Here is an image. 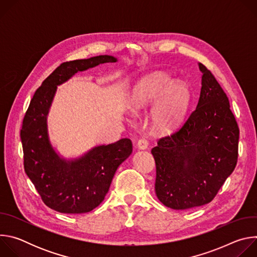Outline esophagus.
<instances>
[{
    "label": "esophagus",
    "instance_id": "esophagus-1",
    "mask_svg": "<svg viewBox=\"0 0 257 257\" xmlns=\"http://www.w3.org/2000/svg\"><path fill=\"white\" fill-rule=\"evenodd\" d=\"M148 146H149V141L146 140V139L141 138V139L138 140V142H137V149L138 150L144 151V150L148 149Z\"/></svg>",
    "mask_w": 257,
    "mask_h": 257
}]
</instances>
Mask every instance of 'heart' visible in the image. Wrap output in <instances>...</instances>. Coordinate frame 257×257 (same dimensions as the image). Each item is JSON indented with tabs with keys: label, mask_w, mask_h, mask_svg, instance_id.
Segmentation results:
<instances>
[{
	"label": "heart",
	"mask_w": 257,
	"mask_h": 257,
	"mask_svg": "<svg viewBox=\"0 0 257 257\" xmlns=\"http://www.w3.org/2000/svg\"><path fill=\"white\" fill-rule=\"evenodd\" d=\"M191 101V90L183 81L165 72H155L141 78L135 85L130 105L135 113L152 107V128L158 134L173 131L184 118Z\"/></svg>",
	"instance_id": "obj_1"
}]
</instances>
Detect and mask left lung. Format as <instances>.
<instances>
[{"instance_id":"left-lung-1","label":"left lung","mask_w":257,"mask_h":257,"mask_svg":"<svg viewBox=\"0 0 257 257\" xmlns=\"http://www.w3.org/2000/svg\"><path fill=\"white\" fill-rule=\"evenodd\" d=\"M202 73L196 107L182 127L152 150L156 161V194L173 209L210 202L233 173L238 159L239 127L227 94L211 72Z\"/></svg>"}]
</instances>
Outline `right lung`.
<instances>
[{"mask_svg": "<svg viewBox=\"0 0 257 257\" xmlns=\"http://www.w3.org/2000/svg\"><path fill=\"white\" fill-rule=\"evenodd\" d=\"M117 61L113 56L102 55L65 62L36 89L29 103L20 131L24 170L45 204L56 211L84 213L98 206L118 167L132 153L131 140L122 138L67 160L55 151L49 136L48 116L57 86L77 72Z\"/></svg>", "mask_w": 257, "mask_h": 257, "instance_id": "1", "label": "right lung"}]
</instances>
